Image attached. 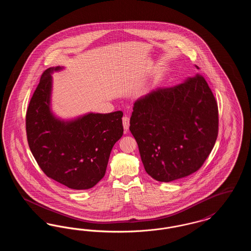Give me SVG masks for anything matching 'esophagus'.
<instances>
[{"mask_svg":"<svg viewBox=\"0 0 251 251\" xmlns=\"http://www.w3.org/2000/svg\"><path fill=\"white\" fill-rule=\"evenodd\" d=\"M122 123H123V128L125 131H128L129 130V127H130V119L128 117H123L122 118Z\"/></svg>","mask_w":251,"mask_h":251,"instance_id":"esophagus-1","label":"esophagus"}]
</instances>
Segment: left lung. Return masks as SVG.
I'll use <instances>...</instances> for the list:
<instances>
[{
    "label": "left lung",
    "mask_w": 251,
    "mask_h": 251,
    "mask_svg": "<svg viewBox=\"0 0 251 251\" xmlns=\"http://www.w3.org/2000/svg\"><path fill=\"white\" fill-rule=\"evenodd\" d=\"M130 131L151 178L168 182L186 177L202 167L215 146V96L199 73L175 86L152 90L134 102Z\"/></svg>",
    "instance_id": "left-lung-1"
}]
</instances>
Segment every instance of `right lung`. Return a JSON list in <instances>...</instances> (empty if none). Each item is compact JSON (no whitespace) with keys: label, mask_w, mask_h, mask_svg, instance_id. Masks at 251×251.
<instances>
[{"label":"right lung","mask_w":251,"mask_h":251,"mask_svg":"<svg viewBox=\"0 0 251 251\" xmlns=\"http://www.w3.org/2000/svg\"><path fill=\"white\" fill-rule=\"evenodd\" d=\"M42 73L26 112V133L36 163L49 178L75 190L89 189L105 175L109 156L123 134L121 111L89 113L63 121L50 112L51 72Z\"/></svg>","instance_id":"add662e5"}]
</instances>
